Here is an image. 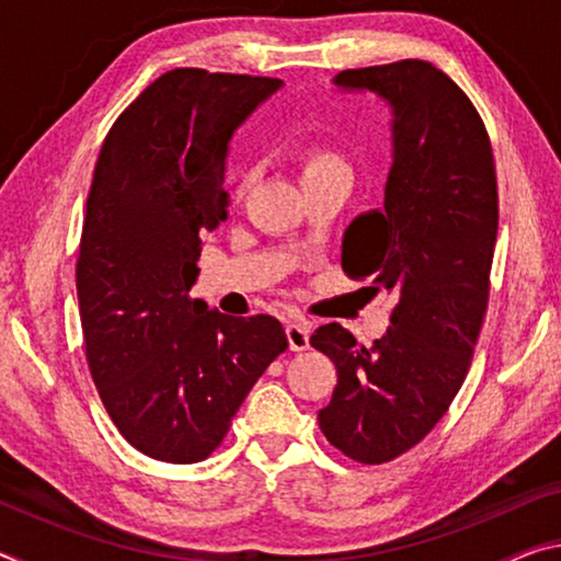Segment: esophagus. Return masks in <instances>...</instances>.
Wrapping results in <instances>:
<instances>
[{
  "instance_id": "esophagus-1",
  "label": "esophagus",
  "mask_w": 561,
  "mask_h": 561,
  "mask_svg": "<svg viewBox=\"0 0 561 561\" xmlns=\"http://www.w3.org/2000/svg\"><path fill=\"white\" fill-rule=\"evenodd\" d=\"M309 334L311 327L307 321H294V324L287 327V341L291 351H307L309 348Z\"/></svg>"
}]
</instances>
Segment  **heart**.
<instances>
[{
  "label": "heart",
  "instance_id": "obj_1",
  "mask_svg": "<svg viewBox=\"0 0 561 561\" xmlns=\"http://www.w3.org/2000/svg\"><path fill=\"white\" fill-rule=\"evenodd\" d=\"M294 158H297V163L301 168V180L324 173V170H331V168H346L344 160H341L334 150H329L327 146H319V144L297 146V150H294ZM250 183H252V170L250 168L237 170V175L232 180L234 197H244Z\"/></svg>",
  "mask_w": 561,
  "mask_h": 561
}]
</instances>
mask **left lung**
Here are the masks:
<instances>
[{
	"instance_id": "left-lung-1",
	"label": "left lung",
	"mask_w": 561,
	"mask_h": 561,
	"mask_svg": "<svg viewBox=\"0 0 561 561\" xmlns=\"http://www.w3.org/2000/svg\"><path fill=\"white\" fill-rule=\"evenodd\" d=\"M334 83L393 111L383 210L348 225L341 264L396 307L374 346L341 324L311 334L339 374L319 428L346 458L381 465L435 428L468 376L497 240L495 158L472 101L428 61L348 69Z\"/></svg>"
}]
</instances>
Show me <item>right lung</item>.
<instances>
[{
	"instance_id": "obj_1",
	"label": "right lung",
	"mask_w": 561,
	"mask_h": 561,
	"mask_svg": "<svg viewBox=\"0 0 561 561\" xmlns=\"http://www.w3.org/2000/svg\"><path fill=\"white\" fill-rule=\"evenodd\" d=\"M282 87L173 69L113 123L93 170L76 262L91 378L123 438L163 462L205 460L287 334L190 297L203 237L227 217L240 123Z\"/></svg>"
}]
</instances>
